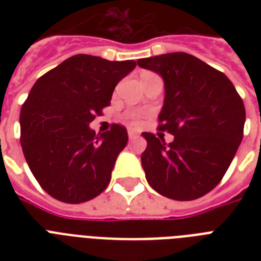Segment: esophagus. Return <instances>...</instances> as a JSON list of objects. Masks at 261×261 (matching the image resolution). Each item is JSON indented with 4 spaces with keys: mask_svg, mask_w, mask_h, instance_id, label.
Returning <instances> with one entry per match:
<instances>
[{
    "mask_svg": "<svg viewBox=\"0 0 261 261\" xmlns=\"http://www.w3.org/2000/svg\"><path fill=\"white\" fill-rule=\"evenodd\" d=\"M127 133H128V137H130L131 139H134V138H137V137H138V133H137L134 128H128V131H127Z\"/></svg>",
    "mask_w": 261,
    "mask_h": 261,
    "instance_id": "esophagus-1",
    "label": "esophagus"
}]
</instances>
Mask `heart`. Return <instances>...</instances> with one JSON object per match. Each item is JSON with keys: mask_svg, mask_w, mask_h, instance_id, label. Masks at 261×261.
I'll return each mask as SVG.
<instances>
[{"mask_svg": "<svg viewBox=\"0 0 261 261\" xmlns=\"http://www.w3.org/2000/svg\"><path fill=\"white\" fill-rule=\"evenodd\" d=\"M147 74H153V73H143V75H147Z\"/></svg>", "mask_w": 261, "mask_h": 261, "instance_id": "1", "label": "heart"}]
</instances>
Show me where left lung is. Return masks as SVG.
Masks as SVG:
<instances>
[{
  "instance_id": "8db88e82",
  "label": "left lung",
  "mask_w": 261,
  "mask_h": 261,
  "mask_svg": "<svg viewBox=\"0 0 261 261\" xmlns=\"http://www.w3.org/2000/svg\"><path fill=\"white\" fill-rule=\"evenodd\" d=\"M138 66L164 79L159 130L174 135L167 143L161 134L142 133L147 182L174 200L200 198L218 186L243 141V98L222 71L187 53L138 59Z\"/></svg>"
}]
</instances>
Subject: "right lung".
Masks as SVG:
<instances>
[{
  "instance_id": "add662e5",
  "label": "right lung",
  "mask_w": 261,
  "mask_h": 261,
  "mask_svg": "<svg viewBox=\"0 0 261 261\" xmlns=\"http://www.w3.org/2000/svg\"><path fill=\"white\" fill-rule=\"evenodd\" d=\"M135 66V61L79 54L35 83L20 112V141L31 172L50 196L77 204L110 184L127 130L112 124L96 134L89 123L102 115L116 84Z\"/></svg>"
}]
</instances>
